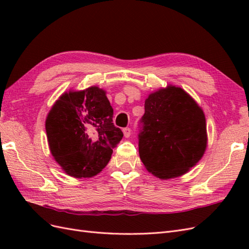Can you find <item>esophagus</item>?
I'll list each match as a JSON object with an SVG mask.
<instances>
[{"instance_id": "1", "label": "esophagus", "mask_w": 249, "mask_h": 249, "mask_svg": "<svg viewBox=\"0 0 249 249\" xmlns=\"http://www.w3.org/2000/svg\"><path fill=\"white\" fill-rule=\"evenodd\" d=\"M123 132H124V135L125 138H129L132 134V131H131V129H129V127H125V129L123 130Z\"/></svg>"}]
</instances>
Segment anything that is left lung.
Listing matches in <instances>:
<instances>
[{
	"label": "left lung",
	"instance_id": "obj_1",
	"mask_svg": "<svg viewBox=\"0 0 249 249\" xmlns=\"http://www.w3.org/2000/svg\"><path fill=\"white\" fill-rule=\"evenodd\" d=\"M139 156L148 172L160 179L184 176L208 146L206 116L183 88L167 84L144 102Z\"/></svg>",
	"mask_w": 249,
	"mask_h": 249
}]
</instances>
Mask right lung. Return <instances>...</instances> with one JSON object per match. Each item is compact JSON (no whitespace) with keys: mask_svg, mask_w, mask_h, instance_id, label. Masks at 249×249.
I'll return each instance as SVG.
<instances>
[{"mask_svg":"<svg viewBox=\"0 0 249 249\" xmlns=\"http://www.w3.org/2000/svg\"><path fill=\"white\" fill-rule=\"evenodd\" d=\"M106 93L99 86L70 89L48 113L50 152L66 175L76 178L99 175L124 137L113 124V108Z\"/></svg>","mask_w":249,"mask_h":249,"instance_id":"1","label":"right lung"}]
</instances>
